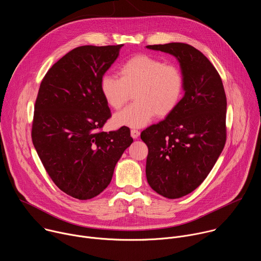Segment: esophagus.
Returning <instances> with one entry per match:
<instances>
[{
    "instance_id": "34e87169",
    "label": "esophagus",
    "mask_w": 261,
    "mask_h": 261,
    "mask_svg": "<svg viewBox=\"0 0 261 261\" xmlns=\"http://www.w3.org/2000/svg\"><path fill=\"white\" fill-rule=\"evenodd\" d=\"M139 135H140V132L137 130V129H131V136L133 137V138H138L139 137Z\"/></svg>"
}]
</instances>
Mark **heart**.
<instances>
[{"label":"heart","instance_id":"b5f03b06","mask_svg":"<svg viewBox=\"0 0 261 261\" xmlns=\"http://www.w3.org/2000/svg\"><path fill=\"white\" fill-rule=\"evenodd\" d=\"M119 74L120 77L105 74L99 84L103 99L114 110L122 109L134 92L135 102L114 116L116 126L144 127L155 115L169 116L182 99L185 77L174 64L140 54L125 61Z\"/></svg>","mask_w":261,"mask_h":261}]
</instances>
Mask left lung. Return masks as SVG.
Wrapping results in <instances>:
<instances>
[{
    "label": "left lung",
    "instance_id": "8db88e82",
    "mask_svg": "<svg viewBox=\"0 0 261 261\" xmlns=\"http://www.w3.org/2000/svg\"><path fill=\"white\" fill-rule=\"evenodd\" d=\"M175 56L185 77V95L176 110L141 132L148 147L146 179L168 199L195 191L208 176L226 141V96L209 59L185 43L149 45Z\"/></svg>",
    "mask_w": 261,
    "mask_h": 261
}]
</instances>
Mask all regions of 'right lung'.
I'll return each instance as SVG.
<instances>
[{
	"mask_svg": "<svg viewBox=\"0 0 261 261\" xmlns=\"http://www.w3.org/2000/svg\"><path fill=\"white\" fill-rule=\"evenodd\" d=\"M122 46L76 47L52 65L40 85L34 146L57 188L79 200L108 188L116 164L133 142L127 127L101 131L112 115L99 84Z\"/></svg>",
	"mask_w": 261,
	"mask_h": 261,
	"instance_id": "add662e5",
	"label": "right lung"
}]
</instances>
